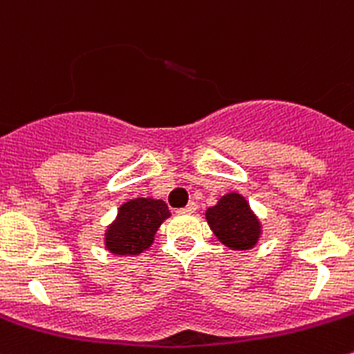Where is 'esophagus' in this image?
<instances>
[{"label": "esophagus", "instance_id": "obj_1", "mask_svg": "<svg viewBox=\"0 0 354 354\" xmlns=\"http://www.w3.org/2000/svg\"><path fill=\"white\" fill-rule=\"evenodd\" d=\"M196 209H198V205H196V203H189L184 208H178L177 213H194Z\"/></svg>", "mask_w": 354, "mask_h": 354}]
</instances>
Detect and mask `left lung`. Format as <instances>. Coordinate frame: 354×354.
<instances>
[{
    "label": "left lung",
    "mask_w": 354,
    "mask_h": 354,
    "mask_svg": "<svg viewBox=\"0 0 354 354\" xmlns=\"http://www.w3.org/2000/svg\"><path fill=\"white\" fill-rule=\"evenodd\" d=\"M215 236L232 250H250L260 237V223L250 212L243 196L227 194L206 212Z\"/></svg>",
    "instance_id": "left-lung-1"
}]
</instances>
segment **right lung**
I'll use <instances>...</instances> for the list:
<instances>
[{
  "label": "right lung",
  "instance_id": "obj_1",
  "mask_svg": "<svg viewBox=\"0 0 354 354\" xmlns=\"http://www.w3.org/2000/svg\"><path fill=\"white\" fill-rule=\"evenodd\" d=\"M169 206L155 199H132L122 205L117 222L108 229L106 248L117 254H139L148 250L155 232L165 218Z\"/></svg>",
  "mask_w": 354,
  "mask_h": 354
}]
</instances>
